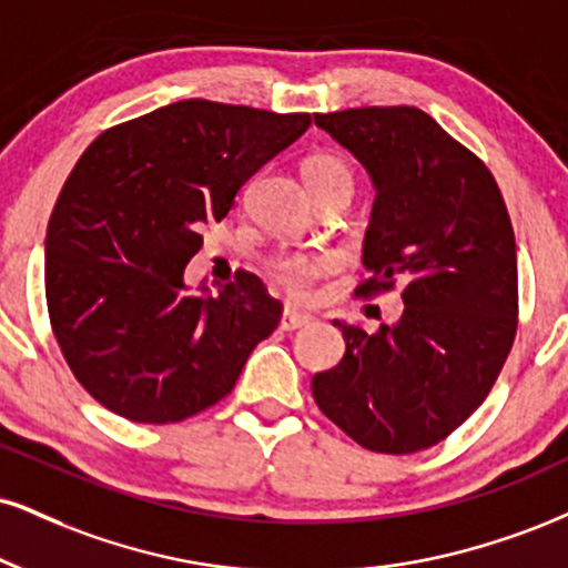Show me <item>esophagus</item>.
I'll return each instance as SVG.
<instances>
[{
	"instance_id": "1",
	"label": "esophagus",
	"mask_w": 568,
	"mask_h": 568,
	"mask_svg": "<svg viewBox=\"0 0 568 568\" xmlns=\"http://www.w3.org/2000/svg\"><path fill=\"white\" fill-rule=\"evenodd\" d=\"M310 323H312V314L293 312V310H285L283 317H280V327H283V331H298V327H306Z\"/></svg>"
}]
</instances>
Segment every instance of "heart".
<instances>
[{"instance_id": "obj_1", "label": "heart", "mask_w": 568, "mask_h": 568, "mask_svg": "<svg viewBox=\"0 0 568 568\" xmlns=\"http://www.w3.org/2000/svg\"><path fill=\"white\" fill-rule=\"evenodd\" d=\"M304 180L306 187L314 197L325 193H349L354 190L352 169L346 166L338 155L317 153L304 163ZM333 266V258L327 256H306V254H285L272 262V277L277 285L291 296L302 298L306 296V288L314 277H320Z\"/></svg>"}]
</instances>
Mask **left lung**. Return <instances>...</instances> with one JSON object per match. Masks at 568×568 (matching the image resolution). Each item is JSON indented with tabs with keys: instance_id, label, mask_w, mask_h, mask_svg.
<instances>
[{
	"instance_id": "1",
	"label": "left lung",
	"mask_w": 568,
	"mask_h": 568,
	"mask_svg": "<svg viewBox=\"0 0 568 568\" xmlns=\"http://www.w3.org/2000/svg\"><path fill=\"white\" fill-rule=\"evenodd\" d=\"M314 124L375 190L362 264L371 296L402 285L399 320H333L346 354L312 378L317 407L365 449L409 455L449 436L495 386L516 338L518 258L489 169L418 108H352Z\"/></svg>"
}]
</instances>
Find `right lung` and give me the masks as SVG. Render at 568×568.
Masks as SVG:
<instances>
[{"label": "right lung", "mask_w": 568, "mask_h": 568, "mask_svg": "<svg viewBox=\"0 0 568 568\" xmlns=\"http://www.w3.org/2000/svg\"><path fill=\"white\" fill-rule=\"evenodd\" d=\"M310 113L182 100L100 134L63 184L44 241L60 352L102 407L176 423L216 405L280 323L248 272L211 296L184 283L203 224L310 129Z\"/></svg>", "instance_id": "1"}]
</instances>
